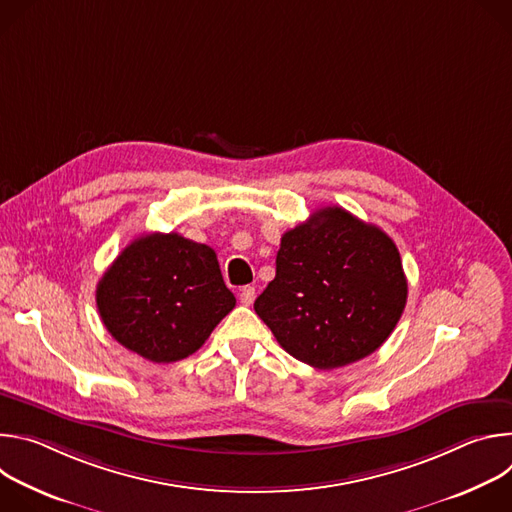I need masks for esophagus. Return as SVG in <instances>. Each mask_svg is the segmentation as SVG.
<instances>
[{"label":"esophagus","mask_w":512,"mask_h":512,"mask_svg":"<svg viewBox=\"0 0 512 512\" xmlns=\"http://www.w3.org/2000/svg\"><path fill=\"white\" fill-rule=\"evenodd\" d=\"M239 300H241V304H243V306H251V304H253V300H255V287H253V285H245V287H241V291H239Z\"/></svg>","instance_id":"1"}]
</instances>
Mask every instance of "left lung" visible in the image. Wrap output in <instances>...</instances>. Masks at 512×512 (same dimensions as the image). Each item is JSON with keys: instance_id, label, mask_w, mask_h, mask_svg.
<instances>
[{"instance_id": "left-lung-1", "label": "left lung", "mask_w": 512, "mask_h": 512, "mask_svg": "<svg viewBox=\"0 0 512 512\" xmlns=\"http://www.w3.org/2000/svg\"><path fill=\"white\" fill-rule=\"evenodd\" d=\"M407 279L393 239L340 206L283 233L257 316L285 352L330 371L373 354L395 330Z\"/></svg>"}]
</instances>
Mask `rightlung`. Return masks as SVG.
Wrapping results in <instances>:
<instances>
[{
	"label": "right lung",
	"instance_id": "add662e5",
	"mask_svg": "<svg viewBox=\"0 0 512 512\" xmlns=\"http://www.w3.org/2000/svg\"><path fill=\"white\" fill-rule=\"evenodd\" d=\"M235 304L216 253L178 233L137 237L97 283L105 328L152 362L196 352Z\"/></svg>",
	"mask_w": 512,
	"mask_h": 512
}]
</instances>
